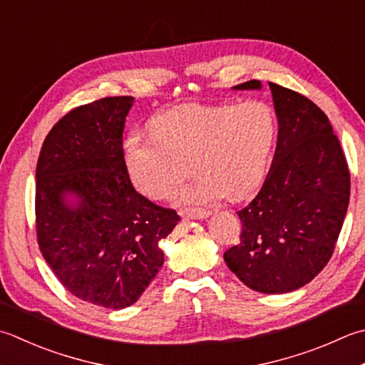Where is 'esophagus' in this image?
Instances as JSON below:
<instances>
[{"label": "esophagus", "instance_id": "obj_1", "mask_svg": "<svg viewBox=\"0 0 365 365\" xmlns=\"http://www.w3.org/2000/svg\"><path fill=\"white\" fill-rule=\"evenodd\" d=\"M180 215L182 217H187V218H195V220H204L210 215V210H205V209H183L180 210Z\"/></svg>", "mask_w": 365, "mask_h": 365}]
</instances>
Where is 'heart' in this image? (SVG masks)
I'll return each mask as SVG.
<instances>
[{
    "label": "heart",
    "mask_w": 365,
    "mask_h": 365,
    "mask_svg": "<svg viewBox=\"0 0 365 365\" xmlns=\"http://www.w3.org/2000/svg\"><path fill=\"white\" fill-rule=\"evenodd\" d=\"M150 131L152 135H133L125 145L135 188L155 201L169 199L191 163L197 175L180 191V201L209 204L225 195L240 199L261 183L277 118L261 101L187 104L153 117Z\"/></svg>",
    "instance_id": "obj_1"
}]
</instances>
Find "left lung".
I'll list each match as a JSON object with an SVG mask.
<instances>
[{"label":"left lung","instance_id":"8db88e82","mask_svg":"<svg viewBox=\"0 0 365 365\" xmlns=\"http://www.w3.org/2000/svg\"><path fill=\"white\" fill-rule=\"evenodd\" d=\"M277 148L256 197L237 212L240 244L225 261L248 288L282 294L312 282L329 262L349 202V170L329 118L301 93L269 82ZM234 90H261L259 81Z\"/></svg>","mask_w":365,"mask_h":365}]
</instances>
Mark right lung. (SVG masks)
<instances>
[{"label": "right lung", "mask_w": 365, "mask_h": 365, "mask_svg": "<svg viewBox=\"0 0 365 365\" xmlns=\"http://www.w3.org/2000/svg\"><path fill=\"white\" fill-rule=\"evenodd\" d=\"M133 103L110 96L68 112L47 134L36 166L42 256L71 294L113 310L145 291L164 262L160 240L180 221L130 180L123 130Z\"/></svg>", "instance_id": "obj_1"}]
</instances>
